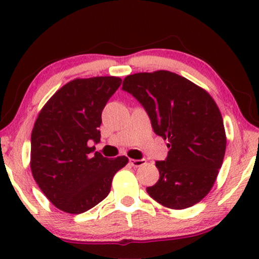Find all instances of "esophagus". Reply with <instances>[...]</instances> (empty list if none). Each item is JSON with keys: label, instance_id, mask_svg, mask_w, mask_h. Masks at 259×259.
Returning a JSON list of instances; mask_svg holds the SVG:
<instances>
[{"label": "esophagus", "instance_id": "obj_1", "mask_svg": "<svg viewBox=\"0 0 259 259\" xmlns=\"http://www.w3.org/2000/svg\"><path fill=\"white\" fill-rule=\"evenodd\" d=\"M130 164L132 165L133 167H139V166L146 164V160H145V159H130Z\"/></svg>", "mask_w": 259, "mask_h": 259}]
</instances>
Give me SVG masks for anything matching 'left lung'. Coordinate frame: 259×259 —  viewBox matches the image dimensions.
<instances>
[{"label":"left lung","instance_id":"obj_1","mask_svg":"<svg viewBox=\"0 0 259 259\" xmlns=\"http://www.w3.org/2000/svg\"><path fill=\"white\" fill-rule=\"evenodd\" d=\"M122 90L145 108L154 133L168 141L167 158L155 161L160 177L147 193L175 210L199 203L213 186L226 148L224 122L213 99L168 70L126 76Z\"/></svg>","mask_w":259,"mask_h":259}]
</instances>
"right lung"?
Masks as SVG:
<instances>
[{"mask_svg": "<svg viewBox=\"0 0 259 259\" xmlns=\"http://www.w3.org/2000/svg\"><path fill=\"white\" fill-rule=\"evenodd\" d=\"M121 79H75L47 101L31 132L30 168L49 201L63 212L83 213L108 196L112 179L128 158L108 159L88 143L100 141L101 113Z\"/></svg>", "mask_w": 259, "mask_h": 259, "instance_id": "right-lung-1", "label": "right lung"}]
</instances>
